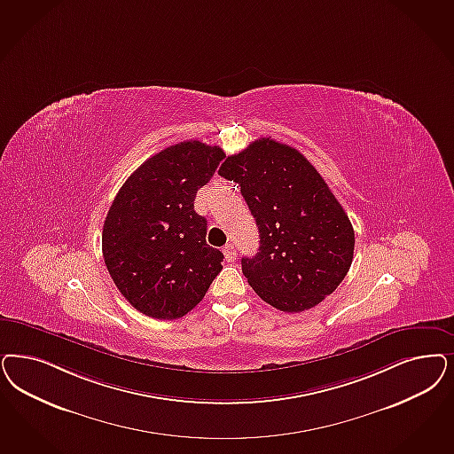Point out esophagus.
Instances as JSON below:
<instances>
[{
    "label": "esophagus",
    "instance_id": "esophagus-1",
    "mask_svg": "<svg viewBox=\"0 0 454 454\" xmlns=\"http://www.w3.org/2000/svg\"><path fill=\"white\" fill-rule=\"evenodd\" d=\"M223 253H224V258L228 260V262H235L236 260V250L233 245H226L224 248H223Z\"/></svg>",
    "mask_w": 454,
    "mask_h": 454
}]
</instances>
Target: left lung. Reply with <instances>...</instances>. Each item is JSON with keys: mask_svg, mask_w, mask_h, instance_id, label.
Returning a JSON list of instances; mask_svg holds the SVG:
<instances>
[{"mask_svg": "<svg viewBox=\"0 0 454 454\" xmlns=\"http://www.w3.org/2000/svg\"><path fill=\"white\" fill-rule=\"evenodd\" d=\"M219 176L239 184L260 231L258 253L241 258L258 297L282 312H303L342 283L354 228L307 157L266 137L226 157Z\"/></svg>", "mask_w": 454, "mask_h": 454, "instance_id": "1", "label": "left lung"}]
</instances>
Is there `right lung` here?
<instances>
[{"label":"right lung","mask_w":454,"mask_h":454,"mask_svg":"<svg viewBox=\"0 0 454 454\" xmlns=\"http://www.w3.org/2000/svg\"><path fill=\"white\" fill-rule=\"evenodd\" d=\"M224 157L218 145L184 141L149 157L110 206L102 253L129 303L153 318L184 317L223 270L206 243L207 223L194 211L200 188Z\"/></svg>","instance_id":"obj_1"}]
</instances>
